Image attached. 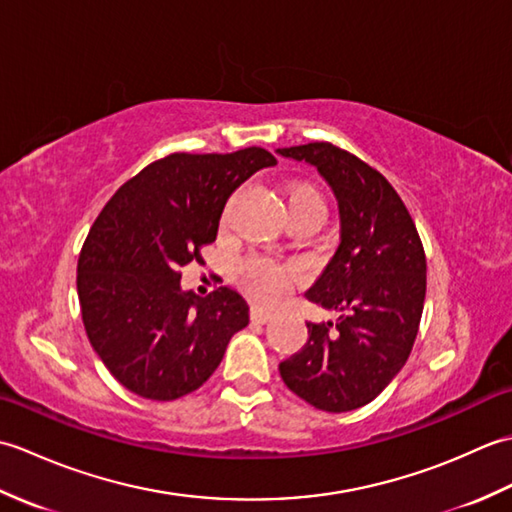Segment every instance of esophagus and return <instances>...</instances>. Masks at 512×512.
Wrapping results in <instances>:
<instances>
[{"label": "esophagus", "mask_w": 512, "mask_h": 512, "mask_svg": "<svg viewBox=\"0 0 512 512\" xmlns=\"http://www.w3.org/2000/svg\"><path fill=\"white\" fill-rule=\"evenodd\" d=\"M273 317L275 314L266 308H259V306L250 308V321L253 323H268V321H273Z\"/></svg>", "instance_id": "esophagus-1"}]
</instances>
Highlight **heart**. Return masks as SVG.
<instances>
[{
	"instance_id": "heart-1",
	"label": "heart",
	"mask_w": 512,
	"mask_h": 512,
	"mask_svg": "<svg viewBox=\"0 0 512 512\" xmlns=\"http://www.w3.org/2000/svg\"><path fill=\"white\" fill-rule=\"evenodd\" d=\"M288 213L325 215V200L312 184H295L288 191ZM239 279L250 295L262 301H279L292 284V270L262 257H248L239 264Z\"/></svg>"
}]
</instances>
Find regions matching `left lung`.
Wrapping results in <instances>:
<instances>
[{
    "label": "left lung",
    "mask_w": 512,
    "mask_h": 512,
    "mask_svg": "<svg viewBox=\"0 0 512 512\" xmlns=\"http://www.w3.org/2000/svg\"><path fill=\"white\" fill-rule=\"evenodd\" d=\"M277 154L317 167L336 195L341 244L306 297L345 312L336 323H308V343L279 363V374L312 407L352 411L372 402L411 354L427 292L424 248L396 189L361 158L332 143Z\"/></svg>",
    "instance_id": "left-lung-1"
}]
</instances>
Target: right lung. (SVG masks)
<instances>
[{
    "label": "right lung",
    "instance_id": "right-lung-1",
    "mask_svg": "<svg viewBox=\"0 0 512 512\" xmlns=\"http://www.w3.org/2000/svg\"><path fill=\"white\" fill-rule=\"evenodd\" d=\"M277 165L262 147L171 154L127 180L96 217L79 255L76 290L88 339L110 374L149 400L202 387L231 336L248 325L239 292L180 288L182 266L204 264L231 193Z\"/></svg>",
    "mask_w": 512,
    "mask_h": 512
}]
</instances>
